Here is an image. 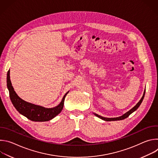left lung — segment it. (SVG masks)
Returning <instances> with one entry per match:
<instances>
[{
    "label": "left lung",
    "instance_id": "left-lung-1",
    "mask_svg": "<svg viewBox=\"0 0 158 158\" xmlns=\"http://www.w3.org/2000/svg\"><path fill=\"white\" fill-rule=\"evenodd\" d=\"M144 95H145V91H144V94H143V97H142V98L141 99V100L138 102V103L134 107H132L131 110H129L128 112H127L126 113H125L124 114H123V116H120V117H118V118H104V117H102V116H99V115H98V114H94L96 116H98V118H101V119H103V120H104V121H119V120H123V119H126V118H127L131 114H132V112H134V111H135L139 107V106L141 105V102H142V101H143V99H144Z\"/></svg>",
    "mask_w": 158,
    "mask_h": 158
}]
</instances>
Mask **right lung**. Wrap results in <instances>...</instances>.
Listing matches in <instances>:
<instances>
[{"label":"right lung","instance_id":"obj_1","mask_svg":"<svg viewBox=\"0 0 158 158\" xmlns=\"http://www.w3.org/2000/svg\"><path fill=\"white\" fill-rule=\"evenodd\" d=\"M7 84L10 98L14 106L21 114L32 121H48L56 117L62 110L65 98L68 93H67L64 95L60 104L55 107L48 109L26 102L20 99L15 93L12 85L10 79V71L7 72Z\"/></svg>","mask_w":158,"mask_h":158}]
</instances>
